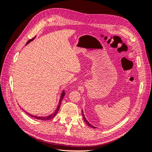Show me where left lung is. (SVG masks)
I'll use <instances>...</instances> for the list:
<instances>
[{"mask_svg": "<svg viewBox=\"0 0 152 152\" xmlns=\"http://www.w3.org/2000/svg\"><path fill=\"white\" fill-rule=\"evenodd\" d=\"M82 115H83V118H84V121L86 122V123L87 124V125H88L89 126H90V127H93V129H94V128H96L95 127H94L93 126H92V125H91V124L88 122H87V121L86 120V117H84V113H83V111H82Z\"/></svg>", "mask_w": 152, "mask_h": 152, "instance_id": "1", "label": "left lung"}]
</instances>
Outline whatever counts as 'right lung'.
<instances>
[{"instance_id":"right-lung-1","label":"right lung","mask_w":152,"mask_h":152,"mask_svg":"<svg viewBox=\"0 0 152 152\" xmlns=\"http://www.w3.org/2000/svg\"><path fill=\"white\" fill-rule=\"evenodd\" d=\"M34 38H35V37H34L33 39H31L29 40L28 41V42H27L26 44H28L29 42H30L31 40H33L34 39ZM65 92L63 91V93H62V94H61V98H60V100H59V104H58V107H57V108H56V111L54 112V113H53V114L50 115H49V116H48V117H37V116L32 115H31V114H30V113H27V114H28L29 115H30L31 117H33L36 118L37 119H39V120H42V121H49V120H50V119H52L53 118H54L55 116H56V115L57 114V113H58V110H59V107H60V105H61V101L63 100V98L64 96H65Z\"/></svg>"}]
</instances>
